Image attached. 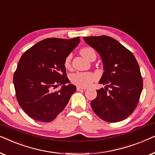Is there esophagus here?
<instances>
[{"label": "esophagus", "instance_id": "esophagus-1", "mask_svg": "<svg viewBox=\"0 0 155 155\" xmlns=\"http://www.w3.org/2000/svg\"><path fill=\"white\" fill-rule=\"evenodd\" d=\"M77 90L78 91H84V90H86V88L80 87H77Z\"/></svg>", "mask_w": 155, "mask_h": 155}]
</instances>
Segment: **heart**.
I'll use <instances>...</instances> for the list:
<instances>
[{
    "label": "heart",
    "instance_id": "b5f03b06",
    "mask_svg": "<svg viewBox=\"0 0 155 155\" xmlns=\"http://www.w3.org/2000/svg\"><path fill=\"white\" fill-rule=\"evenodd\" d=\"M80 53L84 58L88 59L92 54H95L94 50L91 47H84L80 50ZM72 54L66 56L64 61V66L69 69L71 66ZM97 75L89 72H77L72 74L71 80L74 84L80 87H87L92 84V82L97 80Z\"/></svg>",
    "mask_w": 155,
    "mask_h": 155
}]
</instances>
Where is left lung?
Here are the masks:
<instances>
[{
	"label": "left lung",
	"instance_id": "left-lung-1",
	"mask_svg": "<svg viewBox=\"0 0 155 155\" xmlns=\"http://www.w3.org/2000/svg\"><path fill=\"white\" fill-rule=\"evenodd\" d=\"M83 39L100 55L105 71L99 83L106 87L97 90V97L91 101L92 110L107 122L126 119L134 111L143 90L138 63L131 51L114 38L101 35Z\"/></svg>",
	"mask_w": 155,
	"mask_h": 155
}]
</instances>
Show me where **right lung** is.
Segmentation results:
<instances>
[{
	"instance_id": "add662e5",
	"label": "right lung",
	"mask_w": 155,
	"mask_h": 155,
	"mask_svg": "<svg viewBox=\"0 0 155 155\" xmlns=\"http://www.w3.org/2000/svg\"><path fill=\"white\" fill-rule=\"evenodd\" d=\"M80 41L79 37L48 38L21 56L13 76L15 90L19 105L33 120L52 121L76 91V87L69 84L64 61ZM58 85L62 88L54 92Z\"/></svg>"
}]
</instances>
